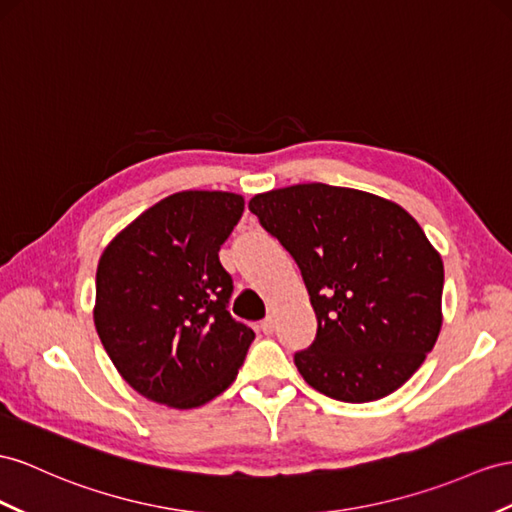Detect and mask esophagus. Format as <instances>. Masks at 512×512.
<instances>
[{
	"instance_id": "esophagus-1",
	"label": "esophagus",
	"mask_w": 512,
	"mask_h": 512,
	"mask_svg": "<svg viewBox=\"0 0 512 512\" xmlns=\"http://www.w3.org/2000/svg\"><path fill=\"white\" fill-rule=\"evenodd\" d=\"M259 329H261V333H264V335H272L274 329H277V322H274V318H266L264 322H261Z\"/></svg>"
}]
</instances>
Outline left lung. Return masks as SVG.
I'll return each instance as SVG.
<instances>
[{
	"instance_id": "1",
	"label": "left lung",
	"mask_w": 512,
	"mask_h": 512,
	"mask_svg": "<svg viewBox=\"0 0 512 512\" xmlns=\"http://www.w3.org/2000/svg\"><path fill=\"white\" fill-rule=\"evenodd\" d=\"M248 209L303 272L318 318L294 363L342 402L402 387L435 346L443 261L404 207L355 188L298 183L255 194Z\"/></svg>"
}]
</instances>
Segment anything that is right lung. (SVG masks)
<instances>
[{
  "label": "right lung",
  "instance_id": "1",
  "mask_svg": "<svg viewBox=\"0 0 512 512\" xmlns=\"http://www.w3.org/2000/svg\"><path fill=\"white\" fill-rule=\"evenodd\" d=\"M242 212V194L175 192L101 253L99 339L125 383L151 402L196 409L238 376L255 333L229 316L233 283L218 251Z\"/></svg>",
  "mask_w": 512,
  "mask_h": 512
}]
</instances>
